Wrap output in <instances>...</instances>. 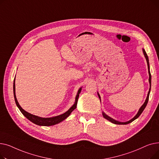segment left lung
Returning <instances> with one entry per match:
<instances>
[{"label": "left lung", "instance_id": "8db88e82", "mask_svg": "<svg viewBox=\"0 0 159 159\" xmlns=\"http://www.w3.org/2000/svg\"><path fill=\"white\" fill-rule=\"evenodd\" d=\"M143 53L144 55V57L146 58V61H147V64H148V73H149V91H148V95H147V97H146V101L144 102V103L143 104V105L142 106L140 107V108L139 109L138 113H137V115L133 117L132 119L129 120V121H127V122H119V121H117V120H115V119L111 118L110 116H107L106 113H104L103 111H102V115L104 117V119L108 120L109 121H110L111 122L113 123V124H128L129 123H131V122H133V120H135V119H137L139 116L141 115V113H143V111H144V110L145 109V107L148 102V100H149V93H150V91H151V83H152V75H151V73H150V70H149V59H148V55L146 52V51L144 50V49H143ZM98 96L100 98V100H101V97H100V95L98 94Z\"/></svg>", "mask_w": 159, "mask_h": 159}]
</instances>
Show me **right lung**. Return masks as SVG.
Masks as SVG:
<instances>
[{"instance_id":"obj_1","label":"right lung","mask_w":159,"mask_h":159,"mask_svg":"<svg viewBox=\"0 0 159 159\" xmlns=\"http://www.w3.org/2000/svg\"><path fill=\"white\" fill-rule=\"evenodd\" d=\"M15 79H14V82H13V94H14V98H15V103L17 106V107H19V109L20 110V111H21V113L26 116V117L30 120L31 122H32L33 123H34L37 125H39V126H53V125L57 124L60 123L61 122L63 121L64 120H65L68 116H70V115L71 114V113L77 107V102H78V98L79 97V94L81 91L82 88H80L77 94L76 95V97H75V102L74 103V104L70 108V109L67 111L66 112H65L64 113L58 115V116H53V117H49V118H43V117H40V116L32 115L27 111H26L25 110H24L21 107V106L19 105L17 99L16 98V95H15Z\"/></svg>"}]
</instances>
